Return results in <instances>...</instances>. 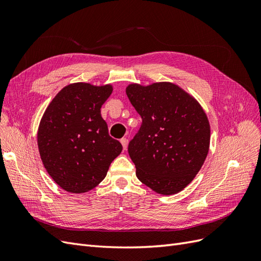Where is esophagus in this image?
Returning a JSON list of instances; mask_svg holds the SVG:
<instances>
[{"label":"esophagus","mask_w":261,"mask_h":261,"mask_svg":"<svg viewBox=\"0 0 261 261\" xmlns=\"http://www.w3.org/2000/svg\"><path fill=\"white\" fill-rule=\"evenodd\" d=\"M121 144H122V146H123V149L126 150V148H127V145H128V140L126 139V138H122V139H121Z\"/></svg>","instance_id":"esophagus-1"}]
</instances>
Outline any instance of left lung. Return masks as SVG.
Returning <instances> with one entry per match:
<instances>
[{"label":"left lung","mask_w":261,"mask_h":261,"mask_svg":"<svg viewBox=\"0 0 261 261\" xmlns=\"http://www.w3.org/2000/svg\"><path fill=\"white\" fill-rule=\"evenodd\" d=\"M126 94L143 120L128 145L136 176L158 194L183 191L209 151L207 114L193 96L168 82L130 84Z\"/></svg>","instance_id":"8db88e82"}]
</instances>
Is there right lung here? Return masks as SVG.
Instances as JSON below:
<instances>
[{
	"label": "right lung",
	"mask_w": 261,
	"mask_h": 261,
	"mask_svg": "<svg viewBox=\"0 0 261 261\" xmlns=\"http://www.w3.org/2000/svg\"><path fill=\"white\" fill-rule=\"evenodd\" d=\"M112 91L110 84H69L43 113L37 134L39 153L49 175L68 193L82 194L99 185L122 152L101 116Z\"/></svg>",
	"instance_id": "obj_1"
}]
</instances>
